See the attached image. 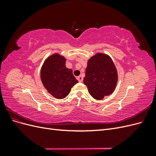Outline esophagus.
<instances>
[{"instance_id": "1", "label": "esophagus", "mask_w": 156, "mask_h": 156, "mask_svg": "<svg viewBox=\"0 0 156 156\" xmlns=\"http://www.w3.org/2000/svg\"><path fill=\"white\" fill-rule=\"evenodd\" d=\"M77 79L79 81V82H80V83L83 82V77L81 76V75H80V76L77 77Z\"/></svg>"}]
</instances>
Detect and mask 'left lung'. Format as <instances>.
I'll list each match as a JSON object with an SVG mask.
<instances>
[{
    "label": "left lung",
    "mask_w": 156,
    "mask_h": 156,
    "mask_svg": "<svg viewBox=\"0 0 156 156\" xmlns=\"http://www.w3.org/2000/svg\"><path fill=\"white\" fill-rule=\"evenodd\" d=\"M117 82V70L108 55L98 53L88 60L83 83L92 98L101 100L111 95Z\"/></svg>",
    "instance_id": "obj_1"
}]
</instances>
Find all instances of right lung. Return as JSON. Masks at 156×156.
I'll use <instances>...</instances> for the list:
<instances>
[{
	"instance_id": "add662e5",
	"label": "right lung",
	"mask_w": 156,
	"mask_h": 156,
	"mask_svg": "<svg viewBox=\"0 0 156 156\" xmlns=\"http://www.w3.org/2000/svg\"><path fill=\"white\" fill-rule=\"evenodd\" d=\"M66 61L64 56L54 53L46 58L40 71L44 87L56 99L66 97L72 88L78 83L72 70L66 66Z\"/></svg>"
}]
</instances>
